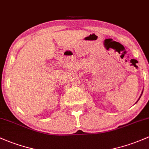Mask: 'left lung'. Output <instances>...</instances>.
<instances>
[{
    "label": "left lung",
    "mask_w": 149,
    "mask_h": 149,
    "mask_svg": "<svg viewBox=\"0 0 149 149\" xmlns=\"http://www.w3.org/2000/svg\"><path fill=\"white\" fill-rule=\"evenodd\" d=\"M142 93H143V91H142ZM142 93H141V94H142ZM140 97H139V99H140Z\"/></svg>",
    "instance_id": "8db88e82"
}]
</instances>
